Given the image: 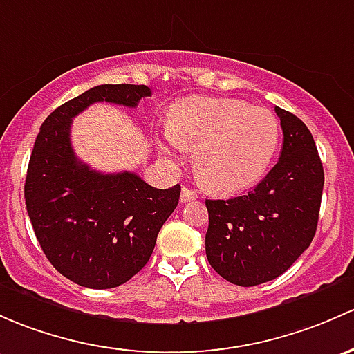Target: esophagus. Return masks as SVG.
Masks as SVG:
<instances>
[{
	"mask_svg": "<svg viewBox=\"0 0 354 354\" xmlns=\"http://www.w3.org/2000/svg\"><path fill=\"white\" fill-rule=\"evenodd\" d=\"M181 203H187V202H192V200H196V193L193 192V189H189L187 187H183L181 189V196H180Z\"/></svg>",
	"mask_w": 354,
	"mask_h": 354,
	"instance_id": "34e87169",
	"label": "esophagus"
}]
</instances>
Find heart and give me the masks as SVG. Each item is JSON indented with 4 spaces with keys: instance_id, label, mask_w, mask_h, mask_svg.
I'll list each match as a JSON object with an SVG mask.
<instances>
[{
    "instance_id": "obj_1",
    "label": "heart",
    "mask_w": 354,
    "mask_h": 354,
    "mask_svg": "<svg viewBox=\"0 0 354 354\" xmlns=\"http://www.w3.org/2000/svg\"><path fill=\"white\" fill-rule=\"evenodd\" d=\"M280 139V122L270 110L236 98L193 96L171 109L159 146L166 154L195 149L193 167L200 183L232 195L265 176Z\"/></svg>"
}]
</instances>
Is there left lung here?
<instances>
[{
    "label": "left lung",
    "instance_id": "left-lung-1",
    "mask_svg": "<svg viewBox=\"0 0 354 354\" xmlns=\"http://www.w3.org/2000/svg\"><path fill=\"white\" fill-rule=\"evenodd\" d=\"M283 149L254 189L229 200H205V251L210 266L234 285L254 286L283 274L315 236L324 169L307 125L274 106Z\"/></svg>",
    "mask_w": 354,
    "mask_h": 354
}]
</instances>
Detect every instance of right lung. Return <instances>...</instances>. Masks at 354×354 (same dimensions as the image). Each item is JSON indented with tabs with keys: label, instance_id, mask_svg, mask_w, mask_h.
<instances>
[{
	"label": "right lung",
	"instance_id": "add662e5",
	"mask_svg": "<svg viewBox=\"0 0 354 354\" xmlns=\"http://www.w3.org/2000/svg\"><path fill=\"white\" fill-rule=\"evenodd\" d=\"M146 96L144 84L88 89L52 111L33 144L25 180L33 232L50 265L86 288H115L146 266L181 187L159 189L129 171L91 169L74 154L71 124L93 103L136 109Z\"/></svg>",
	"mask_w": 354,
	"mask_h": 354
}]
</instances>
